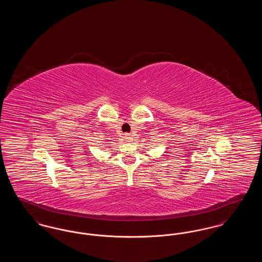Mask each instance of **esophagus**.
I'll return each mask as SVG.
<instances>
[{"label":"esophagus","instance_id":"obj_1","mask_svg":"<svg viewBox=\"0 0 262 262\" xmlns=\"http://www.w3.org/2000/svg\"><path fill=\"white\" fill-rule=\"evenodd\" d=\"M125 137L126 140H129V139H130V138H129V135H128V134H125Z\"/></svg>","mask_w":262,"mask_h":262}]
</instances>
